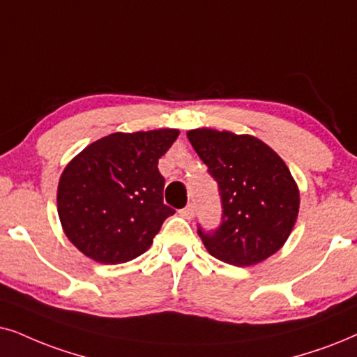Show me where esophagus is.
Masks as SVG:
<instances>
[{"label": "esophagus", "mask_w": 357, "mask_h": 357, "mask_svg": "<svg viewBox=\"0 0 357 357\" xmlns=\"http://www.w3.org/2000/svg\"><path fill=\"white\" fill-rule=\"evenodd\" d=\"M179 214H181L184 219H191L192 215H194V206L192 204H188L186 207H184V209L179 211Z\"/></svg>", "instance_id": "1"}]
</instances>
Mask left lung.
I'll return each instance as SVG.
<instances>
[{"mask_svg":"<svg viewBox=\"0 0 357 357\" xmlns=\"http://www.w3.org/2000/svg\"><path fill=\"white\" fill-rule=\"evenodd\" d=\"M188 138L218 181L222 218L197 234L207 252L236 267L268 259L290 236L300 192L290 169L272 148L250 135L197 128Z\"/></svg>","mask_w":357,"mask_h":357,"instance_id":"8db88e82","label":"left lung"}]
</instances>
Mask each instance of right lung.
<instances>
[{
  "mask_svg": "<svg viewBox=\"0 0 357 357\" xmlns=\"http://www.w3.org/2000/svg\"><path fill=\"white\" fill-rule=\"evenodd\" d=\"M178 130L112 133L66 166L57 212L66 236L84 255L115 265L145 254L174 209L163 202L158 160Z\"/></svg>",
  "mask_w": 357,
  "mask_h": 357,
  "instance_id": "1",
  "label": "right lung"
}]
</instances>
